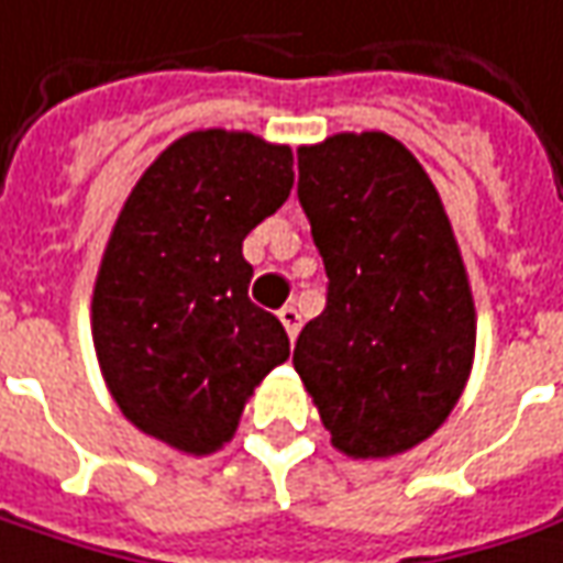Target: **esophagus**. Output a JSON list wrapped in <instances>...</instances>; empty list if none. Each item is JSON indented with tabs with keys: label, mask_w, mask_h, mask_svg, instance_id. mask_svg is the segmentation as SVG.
<instances>
[{
	"label": "esophagus",
	"mask_w": 563,
	"mask_h": 563,
	"mask_svg": "<svg viewBox=\"0 0 563 563\" xmlns=\"http://www.w3.org/2000/svg\"><path fill=\"white\" fill-rule=\"evenodd\" d=\"M280 323H283V330H286V335H289V339H296L298 330H301V313H298L296 305H286V308H280Z\"/></svg>",
	"instance_id": "1"
}]
</instances>
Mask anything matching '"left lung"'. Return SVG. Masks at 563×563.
<instances>
[{"mask_svg": "<svg viewBox=\"0 0 563 563\" xmlns=\"http://www.w3.org/2000/svg\"><path fill=\"white\" fill-rule=\"evenodd\" d=\"M298 202L327 267V308L296 373L332 446L407 453L446 422L474 361L472 286L426 169L385 132L298 147Z\"/></svg>", "mask_w": 563, "mask_h": 563, "instance_id": "obj_1", "label": "left lung"}]
</instances>
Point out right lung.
Segmentation results:
<instances>
[{
  "label": "right lung",
  "mask_w": 563,
  "mask_h": 563,
  "mask_svg": "<svg viewBox=\"0 0 563 563\" xmlns=\"http://www.w3.org/2000/svg\"><path fill=\"white\" fill-rule=\"evenodd\" d=\"M292 178L286 144L202 129L172 141L132 187L95 280L91 339L137 431L216 453L255 385L289 357L280 320L250 301L243 240Z\"/></svg>",
  "instance_id": "1"
}]
</instances>
